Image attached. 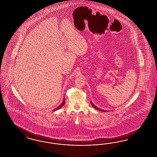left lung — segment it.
<instances>
[{"mask_svg": "<svg viewBox=\"0 0 157 157\" xmlns=\"http://www.w3.org/2000/svg\"><path fill=\"white\" fill-rule=\"evenodd\" d=\"M91 103V105H92V106L94 107V109H98V110H100V111H104V110H101L99 108H98V107H97L96 106H94V105L93 104V103L91 101L90 102Z\"/></svg>", "mask_w": 157, "mask_h": 157, "instance_id": "1", "label": "left lung"}]
</instances>
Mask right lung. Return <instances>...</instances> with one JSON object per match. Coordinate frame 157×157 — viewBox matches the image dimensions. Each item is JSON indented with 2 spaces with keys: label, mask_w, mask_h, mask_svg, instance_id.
Returning a JSON list of instances; mask_svg holds the SVG:
<instances>
[{
  "label": "right lung",
  "mask_w": 157,
  "mask_h": 157,
  "mask_svg": "<svg viewBox=\"0 0 157 157\" xmlns=\"http://www.w3.org/2000/svg\"><path fill=\"white\" fill-rule=\"evenodd\" d=\"M65 100H63V103H61V105H59V106L58 107H57V108H56V109H54V110H55V111H56V110H58V109H60V108H61V107H63V105H64V104H65Z\"/></svg>",
  "instance_id": "obj_1"
}]
</instances>
